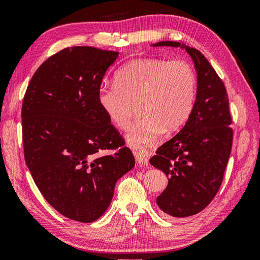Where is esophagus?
Here are the masks:
<instances>
[{
    "instance_id": "esophagus-1",
    "label": "esophagus",
    "mask_w": 260,
    "mask_h": 260,
    "mask_svg": "<svg viewBox=\"0 0 260 260\" xmlns=\"http://www.w3.org/2000/svg\"><path fill=\"white\" fill-rule=\"evenodd\" d=\"M134 156H135V159L136 161L139 162L140 165H143V166H147L148 165V161H149V152L147 150H139V151H134Z\"/></svg>"
}]
</instances>
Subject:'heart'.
<instances>
[{"label": "heart", "instance_id": "obj_1", "mask_svg": "<svg viewBox=\"0 0 260 260\" xmlns=\"http://www.w3.org/2000/svg\"><path fill=\"white\" fill-rule=\"evenodd\" d=\"M196 73L186 60L139 58L119 69L113 86L99 89L98 102L112 124L126 129L138 104L140 118L126 135L129 147L152 144L162 131L186 124L195 104Z\"/></svg>", "mask_w": 260, "mask_h": 260}]
</instances>
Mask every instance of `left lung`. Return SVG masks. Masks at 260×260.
Returning a JSON list of instances; mask_svg holds the SVG:
<instances>
[{
    "label": "left lung",
    "mask_w": 260,
    "mask_h": 260,
    "mask_svg": "<svg viewBox=\"0 0 260 260\" xmlns=\"http://www.w3.org/2000/svg\"><path fill=\"white\" fill-rule=\"evenodd\" d=\"M151 47L180 48L196 71L195 104L183 128L157 149L150 164L169 180L157 205L171 217L197 214L214 199L231 155L233 131L226 88L200 50L177 41Z\"/></svg>",
    "instance_id": "obj_1"
}]
</instances>
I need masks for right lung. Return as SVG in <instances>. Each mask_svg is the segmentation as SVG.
<instances>
[{
    "mask_svg": "<svg viewBox=\"0 0 260 260\" xmlns=\"http://www.w3.org/2000/svg\"><path fill=\"white\" fill-rule=\"evenodd\" d=\"M117 51L67 48L37 70L21 119L25 161L39 190L69 219L93 222L135 159L101 110L98 93ZM116 148L114 155H104Z\"/></svg>",
    "mask_w": 260,
    "mask_h": 260,
    "instance_id": "add662e5",
    "label": "right lung"
}]
</instances>
